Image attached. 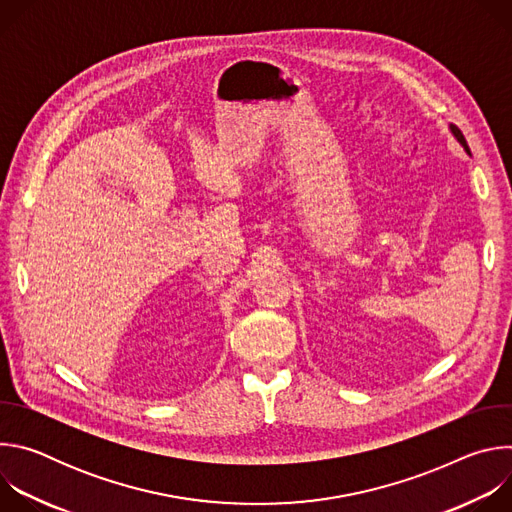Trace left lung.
<instances>
[{
  "label": "left lung",
  "instance_id": "8db88e82",
  "mask_svg": "<svg viewBox=\"0 0 512 512\" xmlns=\"http://www.w3.org/2000/svg\"><path fill=\"white\" fill-rule=\"evenodd\" d=\"M450 129H452V133H454V135H456V139H458V141H460V143H462V145H464V150H466V152H468V154H470V148H468V143H466V137H464V135H462V131H460V129H458V127H456V125H450Z\"/></svg>",
  "mask_w": 512,
  "mask_h": 512
}]
</instances>
